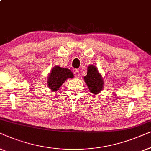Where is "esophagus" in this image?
I'll list each match as a JSON object with an SVG mask.
<instances>
[{
    "instance_id": "34e87169",
    "label": "esophagus",
    "mask_w": 151,
    "mask_h": 151,
    "mask_svg": "<svg viewBox=\"0 0 151 151\" xmlns=\"http://www.w3.org/2000/svg\"><path fill=\"white\" fill-rule=\"evenodd\" d=\"M74 75H75L76 78H79L80 77V73H79V71L77 70H76L74 72Z\"/></svg>"
}]
</instances>
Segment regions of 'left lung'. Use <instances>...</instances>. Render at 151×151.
<instances>
[{
  "mask_svg": "<svg viewBox=\"0 0 151 151\" xmlns=\"http://www.w3.org/2000/svg\"><path fill=\"white\" fill-rule=\"evenodd\" d=\"M84 80L93 94H98L103 89L104 84L103 78L99 73L96 68L94 65L88 66V73L86 76H84Z\"/></svg>",
  "mask_w": 151,
  "mask_h": 151,
  "instance_id": "left-lung-1",
  "label": "left lung"
}]
</instances>
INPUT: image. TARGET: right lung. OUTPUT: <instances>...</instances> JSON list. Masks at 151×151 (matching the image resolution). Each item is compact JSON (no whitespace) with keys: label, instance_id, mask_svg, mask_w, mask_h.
Wrapping results in <instances>:
<instances>
[{"label":"right lung","instance_id":"1","mask_svg":"<svg viewBox=\"0 0 151 151\" xmlns=\"http://www.w3.org/2000/svg\"><path fill=\"white\" fill-rule=\"evenodd\" d=\"M73 74L68 68L55 66L48 78V86L52 91L57 92L68 78H73Z\"/></svg>","mask_w":151,"mask_h":151}]
</instances>
